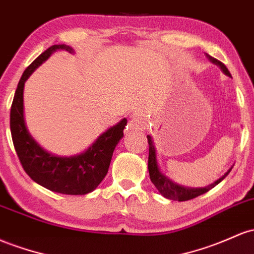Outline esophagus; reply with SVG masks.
Instances as JSON below:
<instances>
[{
	"instance_id": "esophagus-1",
	"label": "esophagus",
	"mask_w": 254,
	"mask_h": 254,
	"mask_svg": "<svg viewBox=\"0 0 254 254\" xmlns=\"http://www.w3.org/2000/svg\"><path fill=\"white\" fill-rule=\"evenodd\" d=\"M146 127V123L142 121L141 118H132L129 121L127 124V131H137V130H142Z\"/></svg>"
}]
</instances>
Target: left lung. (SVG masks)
I'll use <instances>...</instances> for the list:
<instances>
[{
	"label": "left lung",
	"instance_id": "8db88e82",
	"mask_svg": "<svg viewBox=\"0 0 254 254\" xmlns=\"http://www.w3.org/2000/svg\"><path fill=\"white\" fill-rule=\"evenodd\" d=\"M206 57L208 58V60H210L211 63L216 64L217 66H219L222 71L224 72L227 76L231 77L229 69L227 68V66H225L224 64L221 63L219 60L214 59V58H212V57H210L208 54H206ZM147 138H148V144H149L148 171H149L150 181H152L153 185L155 186V188L158 189L159 193L163 195V196L168 197V199H170V200H176V201H187V200L194 199V197L199 196V195L207 193L210 189H212L213 187H216L219 182H222V181L228 176V174L231 171V169H233V168H230L221 178H218L216 182L211 183L210 186L201 187V188H189V187L180 186V185H177V183L172 182V181L170 180V178L166 177L165 175L161 174L160 169H159V166H158L157 152H155L154 142H153V138L150 137L149 135H147Z\"/></svg>",
	"mask_w": 254,
	"mask_h": 254
}]
</instances>
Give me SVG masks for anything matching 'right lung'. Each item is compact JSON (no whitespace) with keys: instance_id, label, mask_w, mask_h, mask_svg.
<instances>
[{"instance_id":"obj_1","label":"right lung","mask_w":254,"mask_h":254,"mask_svg":"<svg viewBox=\"0 0 254 254\" xmlns=\"http://www.w3.org/2000/svg\"><path fill=\"white\" fill-rule=\"evenodd\" d=\"M57 50L73 53L71 47L54 44L43 52L24 71L14 94L10 108V132L19 160L32 181L49 190L67 195H84L102 182L110 168L114 148L124 136L127 119L106 130L83 153L72 157H58L44 150L30 135L24 118V85L42 63Z\"/></svg>"}]
</instances>
